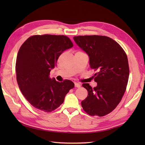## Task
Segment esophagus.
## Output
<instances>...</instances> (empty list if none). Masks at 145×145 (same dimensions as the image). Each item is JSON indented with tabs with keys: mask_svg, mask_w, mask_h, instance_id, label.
<instances>
[{
	"mask_svg": "<svg viewBox=\"0 0 145 145\" xmlns=\"http://www.w3.org/2000/svg\"><path fill=\"white\" fill-rule=\"evenodd\" d=\"M75 87H76V88H80L81 87L80 84H79L78 83H75Z\"/></svg>",
	"mask_w": 145,
	"mask_h": 145,
	"instance_id": "34e87169",
	"label": "esophagus"
}]
</instances>
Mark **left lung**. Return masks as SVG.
Segmentation results:
<instances>
[{
	"mask_svg": "<svg viewBox=\"0 0 145 145\" xmlns=\"http://www.w3.org/2000/svg\"><path fill=\"white\" fill-rule=\"evenodd\" d=\"M73 39L88 54L91 69L98 71L94 78L96 87L89 84L82 85L88 96L82 101V106L89 115L103 116L115 108L126 91L130 73L127 55L108 37L76 36Z\"/></svg>",
	"mask_w": 145,
	"mask_h": 145,
	"instance_id": "obj_1",
	"label": "left lung"
}]
</instances>
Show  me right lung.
<instances>
[{
  "instance_id": "obj_1",
  "label": "right lung",
  "mask_w": 145,
  "mask_h": 145,
  "mask_svg": "<svg viewBox=\"0 0 145 145\" xmlns=\"http://www.w3.org/2000/svg\"><path fill=\"white\" fill-rule=\"evenodd\" d=\"M73 46L68 37L50 34L32 35L22 45L15 64L17 82L22 93L35 108L52 112L74 87L69 80L59 82L49 76L61 53Z\"/></svg>"
}]
</instances>
